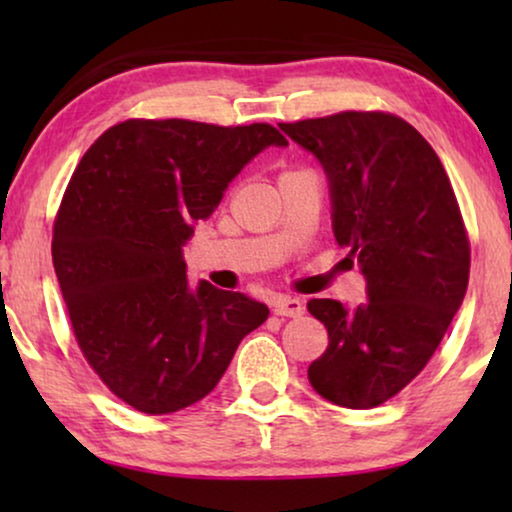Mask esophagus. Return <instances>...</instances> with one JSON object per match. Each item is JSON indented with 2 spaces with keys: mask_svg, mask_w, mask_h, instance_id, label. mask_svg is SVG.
<instances>
[{
  "mask_svg": "<svg viewBox=\"0 0 512 512\" xmlns=\"http://www.w3.org/2000/svg\"><path fill=\"white\" fill-rule=\"evenodd\" d=\"M305 312V305L298 298H277L275 314L277 317H300Z\"/></svg>",
  "mask_w": 512,
  "mask_h": 512,
  "instance_id": "esophagus-1",
  "label": "esophagus"
}]
</instances>
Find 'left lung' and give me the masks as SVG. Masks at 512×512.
<instances>
[{
  "label": "left lung",
  "instance_id": "8db88e82",
  "mask_svg": "<svg viewBox=\"0 0 512 512\" xmlns=\"http://www.w3.org/2000/svg\"><path fill=\"white\" fill-rule=\"evenodd\" d=\"M331 181L333 233L361 263L368 300L307 303L328 347L307 377L342 408H375L415 380L466 296L471 242L443 163L401 116L340 111L279 123Z\"/></svg>",
  "mask_w": 512,
  "mask_h": 512
}]
</instances>
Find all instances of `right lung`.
I'll return each mask as SVG.
<instances>
[{
	"label": "right lung",
	"instance_id": "right-lung-1",
	"mask_svg": "<svg viewBox=\"0 0 512 512\" xmlns=\"http://www.w3.org/2000/svg\"><path fill=\"white\" fill-rule=\"evenodd\" d=\"M270 123L128 118L95 139L53 223V268L83 359L146 415L205 398L270 310L209 282L191 289L181 247L265 146Z\"/></svg>",
	"mask_w": 512,
	"mask_h": 512
}]
</instances>
